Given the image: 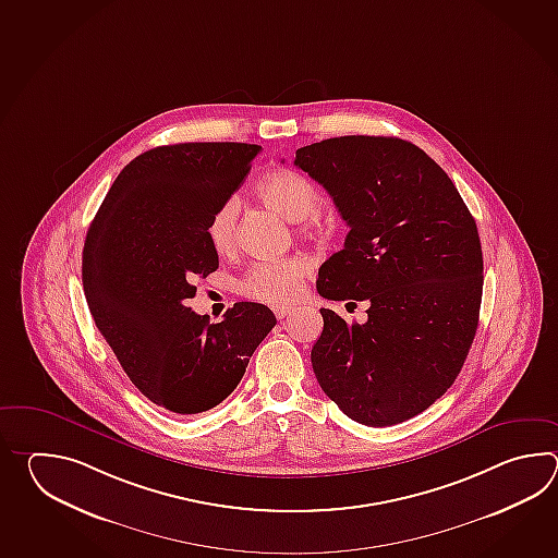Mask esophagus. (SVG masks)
<instances>
[{
  "label": "esophagus",
  "mask_w": 558,
  "mask_h": 558,
  "mask_svg": "<svg viewBox=\"0 0 558 558\" xmlns=\"http://www.w3.org/2000/svg\"><path fill=\"white\" fill-rule=\"evenodd\" d=\"M291 308L293 307H289V305H277V307H274L275 317L279 320L284 319L291 313Z\"/></svg>",
  "instance_id": "1"
}]
</instances>
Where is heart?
<instances>
[{
  "mask_svg": "<svg viewBox=\"0 0 558 558\" xmlns=\"http://www.w3.org/2000/svg\"><path fill=\"white\" fill-rule=\"evenodd\" d=\"M265 202L289 221H301V231L311 233L317 227L315 211L319 209L320 193L317 185L295 169H275L257 185ZM239 203L227 197L217 205L209 223L207 239L217 253L226 255L238 245ZM311 274V263L305 257H283L269 262L253 263L243 275L239 289L243 295L269 305L291 303L303 289L305 277Z\"/></svg>",
  "mask_w": 558,
  "mask_h": 558,
  "instance_id": "obj_1",
  "label": "heart"
}]
</instances>
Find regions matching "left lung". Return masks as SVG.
I'll list each match as a JSON object with an SVG mask.
<instances>
[{"label": "left lung", "mask_w": 558, "mask_h": 558, "mask_svg": "<svg viewBox=\"0 0 558 558\" xmlns=\"http://www.w3.org/2000/svg\"><path fill=\"white\" fill-rule=\"evenodd\" d=\"M295 166L349 226L343 250L320 265L319 295L368 303L363 325L320 308L315 377L356 423H403L445 395L473 344L483 296L473 215L449 175L399 137L311 143Z\"/></svg>", "instance_id": "left-lung-1"}]
</instances>
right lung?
Listing matches in <instances>:
<instances>
[{"label":"right lung","mask_w":558,"mask_h":558,"mask_svg":"<svg viewBox=\"0 0 558 558\" xmlns=\"http://www.w3.org/2000/svg\"><path fill=\"white\" fill-rule=\"evenodd\" d=\"M262 151L247 143H178L123 167L84 245L85 299L131 383L178 415L214 409L235 391L250 356L277 325L239 301L221 323L187 307L195 279L219 267L209 217Z\"/></svg>","instance_id":"add662e5"}]
</instances>
